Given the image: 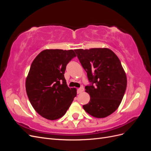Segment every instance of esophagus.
Segmentation results:
<instances>
[{
    "label": "esophagus",
    "mask_w": 151,
    "mask_h": 151,
    "mask_svg": "<svg viewBox=\"0 0 151 151\" xmlns=\"http://www.w3.org/2000/svg\"><path fill=\"white\" fill-rule=\"evenodd\" d=\"M83 91H84V88H83V87H81L80 88L77 89V94H80V93H81L82 92H83Z\"/></svg>",
    "instance_id": "1"
}]
</instances>
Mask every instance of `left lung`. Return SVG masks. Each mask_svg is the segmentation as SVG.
Segmentation results:
<instances>
[{
    "mask_svg": "<svg viewBox=\"0 0 151 151\" xmlns=\"http://www.w3.org/2000/svg\"><path fill=\"white\" fill-rule=\"evenodd\" d=\"M75 52L90 83L85 87L90 101L83 105L84 109L96 118L110 115L119 106L127 88V76L120 60L108 48Z\"/></svg>",
    "mask_w": 151,
    "mask_h": 151,
    "instance_id": "left-lung-1",
    "label": "left lung"
}]
</instances>
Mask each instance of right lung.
<instances>
[{
    "label": "right lung",
    "mask_w": 151,
    "mask_h": 151,
    "mask_svg": "<svg viewBox=\"0 0 151 151\" xmlns=\"http://www.w3.org/2000/svg\"><path fill=\"white\" fill-rule=\"evenodd\" d=\"M76 57L74 50H45L32 62L26 80V90L35 111L50 120L65 115L76 96L64 77L66 66Z\"/></svg>",
    "instance_id": "right-lung-1"
}]
</instances>
